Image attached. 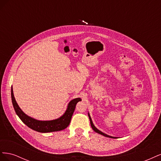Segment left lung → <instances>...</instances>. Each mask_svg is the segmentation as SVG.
I'll use <instances>...</instances> for the list:
<instances>
[{
	"label": "left lung",
	"mask_w": 161,
	"mask_h": 161,
	"mask_svg": "<svg viewBox=\"0 0 161 161\" xmlns=\"http://www.w3.org/2000/svg\"><path fill=\"white\" fill-rule=\"evenodd\" d=\"M88 115H89V119H90V123H91V127H92V130H93L95 131V132L98 133V134H101V135H103V136H105V137H109V138H116L115 137H113V136H109V135L106 134H105V133H103V132H102V131H101L100 130H99L98 129H97V128L95 127V126L94 125L93 123H92V119H91V116H90L89 114H88Z\"/></svg>",
	"instance_id": "left-lung-1"
}]
</instances>
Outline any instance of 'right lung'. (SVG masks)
I'll return each mask as SVG.
<instances>
[{
    "label": "right lung",
    "mask_w": 161,
    "mask_h": 161,
    "mask_svg": "<svg viewBox=\"0 0 161 161\" xmlns=\"http://www.w3.org/2000/svg\"><path fill=\"white\" fill-rule=\"evenodd\" d=\"M11 99L14 109L23 122L31 129L42 133L52 132V131H60L66 128L70 124L76 103L79 101H81L80 98H76L70 101L69 105H68L65 113L60 117L59 118L50 121H40L33 119L31 117L27 115L20 109L15 99H14L13 87H11Z\"/></svg>",
    "instance_id": "right-lung-1"
}]
</instances>
